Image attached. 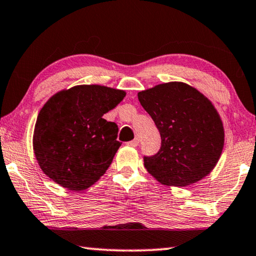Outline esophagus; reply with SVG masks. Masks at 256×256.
I'll return each mask as SVG.
<instances>
[{"mask_svg":"<svg viewBox=\"0 0 256 256\" xmlns=\"http://www.w3.org/2000/svg\"><path fill=\"white\" fill-rule=\"evenodd\" d=\"M138 143H140V140L138 138H134V140H130V142H128L127 144H128V146H138Z\"/></svg>","mask_w":256,"mask_h":256,"instance_id":"obj_1","label":"esophagus"}]
</instances>
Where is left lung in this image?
Returning <instances> with one entry per match:
<instances>
[{
    "label": "left lung",
    "mask_w": 256,
    "mask_h": 256,
    "mask_svg": "<svg viewBox=\"0 0 256 256\" xmlns=\"http://www.w3.org/2000/svg\"><path fill=\"white\" fill-rule=\"evenodd\" d=\"M162 137L144 168L165 186L186 187L212 171L224 148V126L216 107L184 82L158 84L137 94Z\"/></svg>",
    "instance_id": "left-lung-1"
}]
</instances>
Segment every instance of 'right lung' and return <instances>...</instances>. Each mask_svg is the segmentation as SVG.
I'll list each match as a JSON object with an SVG mask.
<instances>
[{"mask_svg": "<svg viewBox=\"0 0 256 256\" xmlns=\"http://www.w3.org/2000/svg\"><path fill=\"white\" fill-rule=\"evenodd\" d=\"M126 91L98 84L56 92L36 118L33 152L42 171L72 192L90 188L105 174L121 143L118 126L102 118Z\"/></svg>", "mask_w": 256, "mask_h": 256, "instance_id": "1", "label": "right lung"}]
</instances>
